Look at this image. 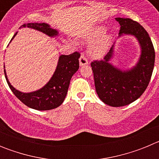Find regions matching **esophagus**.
I'll return each instance as SVG.
<instances>
[{
    "label": "esophagus",
    "instance_id": "1",
    "mask_svg": "<svg viewBox=\"0 0 159 159\" xmlns=\"http://www.w3.org/2000/svg\"><path fill=\"white\" fill-rule=\"evenodd\" d=\"M88 64V60L86 59V57H84V55H81L80 58V66H85Z\"/></svg>",
    "mask_w": 159,
    "mask_h": 159
}]
</instances>
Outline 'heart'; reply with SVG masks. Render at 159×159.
<instances>
[{
	"mask_svg": "<svg viewBox=\"0 0 159 159\" xmlns=\"http://www.w3.org/2000/svg\"><path fill=\"white\" fill-rule=\"evenodd\" d=\"M104 32L105 28L99 26L85 36L87 41L92 42L90 44L88 52L93 58L100 59L104 57L111 45V35Z\"/></svg>",
	"mask_w": 159,
	"mask_h": 159,
	"instance_id": "1",
	"label": "heart"
}]
</instances>
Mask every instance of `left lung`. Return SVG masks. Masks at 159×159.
Masks as SVG:
<instances>
[{"label": "left lung", "instance_id": "1", "mask_svg": "<svg viewBox=\"0 0 159 159\" xmlns=\"http://www.w3.org/2000/svg\"><path fill=\"white\" fill-rule=\"evenodd\" d=\"M120 25L119 37L134 36L139 43L140 55L130 68H121L111 63L115 57L116 40L100 61L91 64L97 95L105 104L123 107L138 99L145 92L151 80L155 60L152 41L145 29L129 18L116 17Z\"/></svg>", "mask_w": 159, "mask_h": 159}]
</instances>
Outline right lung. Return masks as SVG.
Segmentation results:
<instances>
[{
	"instance_id": "add662e5",
	"label": "right lung",
	"mask_w": 159,
	"mask_h": 159,
	"mask_svg": "<svg viewBox=\"0 0 159 159\" xmlns=\"http://www.w3.org/2000/svg\"><path fill=\"white\" fill-rule=\"evenodd\" d=\"M29 28L35 29L49 37L59 36V31L54 29L47 23H29L25 24L20 28ZM16 32L12 36V41L16 36ZM80 55L74 52L71 55H61L59 57L57 66L53 75L48 82L40 89L31 92H22L16 89L10 84L7 76L5 67L4 65L5 75L8 85L16 98L29 107L38 111L52 110L62 104L67 95L70 81L72 75L79 69V59Z\"/></svg>"
}]
</instances>
